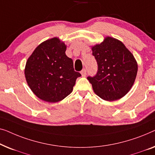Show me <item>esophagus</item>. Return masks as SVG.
<instances>
[{
  "mask_svg": "<svg viewBox=\"0 0 155 155\" xmlns=\"http://www.w3.org/2000/svg\"><path fill=\"white\" fill-rule=\"evenodd\" d=\"M86 69H84L83 70L81 71V76L82 77H86Z\"/></svg>",
  "mask_w": 155,
  "mask_h": 155,
  "instance_id": "34e87169",
  "label": "esophagus"
}]
</instances>
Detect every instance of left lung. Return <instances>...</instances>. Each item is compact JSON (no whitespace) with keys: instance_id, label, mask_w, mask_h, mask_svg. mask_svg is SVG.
I'll return each mask as SVG.
<instances>
[{"instance_id":"1","label":"left lung","mask_w":155,"mask_h":155,"mask_svg":"<svg viewBox=\"0 0 155 155\" xmlns=\"http://www.w3.org/2000/svg\"><path fill=\"white\" fill-rule=\"evenodd\" d=\"M92 51L97 71L87 78L95 94L107 101L124 97L134 85L138 71L134 55L123 43L112 37L92 47Z\"/></svg>"}]
</instances>
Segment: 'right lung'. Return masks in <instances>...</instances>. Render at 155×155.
<instances>
[{
    "label": "right lung",
    "instance_id": "1",
    "mask_svg": "<svg viewBox=\"0 0 155 155\" xmlns=\"http://www.w3.org/2000/svg\"><path fill=\"white\" fill-rule=\"evenodd\" d=\"M66 48L64 43L53 38L41 43L28 59L26 80L34 94L44 101L57 102L65 98L81 76L74 71Z\"/></svg>",
    "mask_w": 155,
    "mask_h": 155
}]
</instances>
